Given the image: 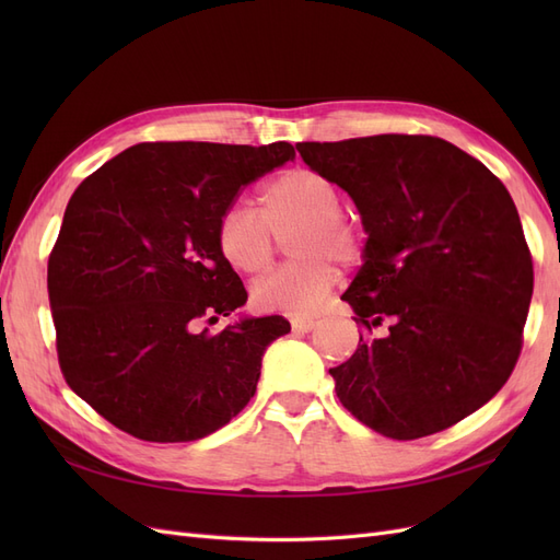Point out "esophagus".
<instances>
[{
    "mask_svg": "<svg viewBox=\"0 0 560 560\" xmlns=\"http://www.w3.org/2000/svg\"><path fill=\"white\" fill-rule=\"evenodd\" d=\"M317 322L313 317H292V331L294 334H308Z\"/></svg>",
    "mask_w": 560,
    "mask_h": 560,
    "instance_id": "1",
    "label": "esophagus"
}]
</instances>
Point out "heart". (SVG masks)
<instances>
[{
  "label": "heart",
  "mask_w": 560,
  "mask_h": 560,
  "mask_svg": "<svg viewBox=\"0 0 560 560\" xmlns=\"http://www.w3.org/2000/svg\"><path fill=\"white\" fill-rule=\"evenodd\" d=\"M261 210L229 206L217 222V247L241 273H261L276 257V235L296 229L287 249L292 261L252 287L254 306L266 313L311 315L334 290L338 270L362 259L364 235L348 219L338 184L313 167H292L264 184Z\"/></svg>",
  "instance_id": "1"
}]
</instances>
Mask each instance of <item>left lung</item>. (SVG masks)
Listing matches in <instances>:
<instances>
[{"label": "left lung", "instance_id": "8db88e82", "mask_svg": "<svg viewBox=\"0 0 560 560\" xmlns=\"http://www.w3.org/2000/svg\"><path fill=\"white\" fill-rule=\"evenodd\" d=\"M296 149L348 191L369 233L343 294L366 336L329 369L338 399L401 442L481 409L512 376L533 296V257L510 191L481 161L432 135ZM383 320L388 334L374 337Z\"/></svg>", "mask_w": 560, "mask_h": 560}]
</instances>
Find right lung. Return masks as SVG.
Here are the masks:
<instances>
[{
  "mask_svg": "<svg viewBox=\"0 0 560 560\" xmlns=\"http://www.w3.org/2000/svg\"><path fill=\"white\" fill-rule=\"evenodd\" d=\"M268 147L142 142L83 179L48 257L60 371L93 409L142 442H196L257 393L280 315L210 334L247 292L217 222L254 179L294 161Z\"/></svg>",
  "mask_w": 560,
  "mask_h": 560,
  "instance_id": "add662e5",
  "label": "right lung"
}]
</instances>
